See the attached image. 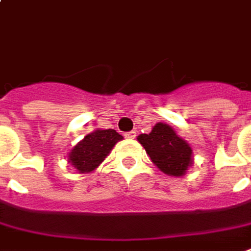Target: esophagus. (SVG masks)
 I'll return each mask as SVG.
<instances>
[{
  "mask_svg": "<svg viewBox=\"0 0 251 251\" xmlns=\"http://www.w3.org/2000/svg\"><path fill=\"white\" fill-rule=\"evenodd\" d=\"M125 137L127 138V140H133V138L136 137V131H127V133H125Z\"/></svg>",
  "mask_w": 251,
  "mask_h": 251,
  "instance_id": "1",
  "label": "esophagus"
}]
</instances>
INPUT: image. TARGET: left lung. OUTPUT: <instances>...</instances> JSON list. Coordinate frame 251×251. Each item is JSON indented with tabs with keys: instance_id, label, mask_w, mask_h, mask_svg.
I'll list each match as a JSON object with an SVG mask.
<instances>
[{
	"instance_id": "8db88e82",
	"label": "left lung",
	"mask_w": 251,
	"mask_h": 251,
	"mask_svg": "<svg viewBox=\"0 0 251 251\" xmlns=\"http://www.w3.org/2000/svg\"><path fill=\"white\" fill-rule=\"evenodd\" d=\"M137 141L156 167L170 176H183L193 166L192 147L167 124H156L150 134H140Z\"/></svg>"
}]
</instances>
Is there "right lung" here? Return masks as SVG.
I'll use <instances>...</instances> for the list:
<instances>
[{
	"label": "right lung",
	"mask_w": 251,
	"mask_h": 251,
	"mask_svg": "<svg viewBox=\"0 0 251 251\" xmlns=\"http://www.w3.org/2000/svg\"><path fill=\"white\" fill-rule=\"evenodd\" d=\"M121 140L124 137L114 129H96L72 148L68 153V163H71L80 174L92 173Z\"/></svg>",
	"instance_id": "right-lung-1"
}]
</instances>
